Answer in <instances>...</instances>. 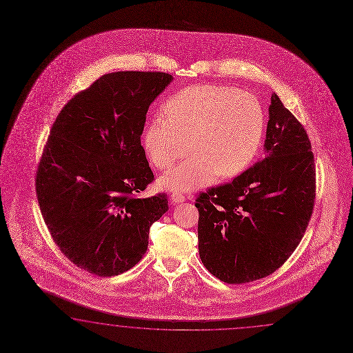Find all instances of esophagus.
Listing matches in <instances>:
<instances>
[{
  "label": "esophagus",
  "mask_w": 353,
  "mask_h": 353,
  "mask_svg": "<svg viewBox=\"0 0 353 353\" xmlns=\"http://www.w3.org/2000/svg\"><path fill=\"white\" fill-rule=\"evenodd\" d=\"M171 199L174 204H179V203H183V201H186V198L180 194V192H172L171 194Z\"/></svg>",
  "instance_id": "34e87169"
}]
</instances>
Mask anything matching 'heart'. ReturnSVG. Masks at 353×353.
<instances>
[{
	"instance_id": "heart-1",
	"label": "heart",
	"mask_w": 353,
	"mask_h": 353,
	"mask_svg": "<svg viewBox=\"0 0 353 353\" xmlns=\"http://www.w3.org/2000/svg\"><path fill=\"white\" fill-rule=\"evenodd\" d=\"M265 132V115L256 96L232 87L194 85L172 96L163 117L143 134V148L158 170L185 162L159 180L165 190L192 191L216 179H231L256 158ZM190 145H188L187 143Z\"/></svg>"
}]
</instances>
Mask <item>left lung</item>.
<instances>
[{
	"mask_svg": "<svg viewBox=\"0 0 353 353\" xmlns=\"http://www.w3.org/2000/svg\"><path fill=\"white\" fill-rule=\"evenodd\" d=\"M314 177L305 130L274 92L265 157L232 182L201 192L195 203L199 256L210 274L244 284L283 266L311 219Z\"/></svg>",
	"mask_w": 353,
	"mask_h": 353,
	"instance_id": "1",
	"label": "left lung"
}]
</instances>
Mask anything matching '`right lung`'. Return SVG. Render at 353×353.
<instances>
[{
  "label": "right lung",
  "mask_w": 353,
  "mask_h": 353,
  "mask_svg": "<svg viewBox=\"0 0 353 353\" xmlns=\"http://www.w3.org/2000/svg\"><path fill=\"white\" fill-rule=\"evenodd\" d=\"M173 81L162 72H115L57 115L36 174L41 213L77 267L117 276L143 258L167 195L136 198L154 174L141 146L146 113Z\"/></svg>",
  "instance_id": "1"
}]
</instances>
